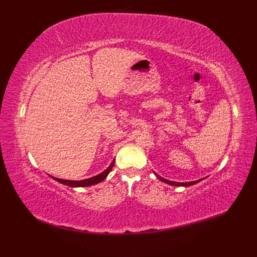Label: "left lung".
Instances as JSON below:
<instances>
[{
  "label": "left lung",
  "mask_w": 257,
  "mask_h": 257,
  "mask_svg": "<svg viewBox=\"0 0 257 257\" xmlns=\"http://www.w3.org/2000/svg\"><path fill=\"white\" fill-rule=\"evenodd\" d=\"M155 175H157V174H155ZM157 177L160 179L161 181L165 182V183H168L170 185H175V186H190V185H193V184H195V183L203 180V179H199V180H197V181H192V182H175V181H170V180H167V179L162 178L159 175H157Z\"/></svg>",
  "instance_id": "8db88e82"
}]
</instances>
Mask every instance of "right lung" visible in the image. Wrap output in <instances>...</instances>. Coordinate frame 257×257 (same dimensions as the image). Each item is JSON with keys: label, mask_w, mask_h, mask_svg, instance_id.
Returning <instances> with one entry per match:
<instances>
[{"label": "right lung", "mask_w": 257, "mask_h": 257, "mask_svg": "<svg viewBox=\"0 0 257 257\" xmlns=\"http://www.w3.org/2000/svg\"><path fill=\"white\" fill-rule=\"evenodd\" d=\"M113 164H114V160L111 162V164L108 166V168L106 170H104L102 174H99V175L94 176L92 178H89V179H85V180L73 181V180H63V179H59V178H54V177H52V178L54 179V180H57L58 182H60L62 184L68 185V186H72V188H77V186H89V185H93V184L102 182L104 179L108 176V174L110 173V170L113 167Z\"/></svg>", "instance_id": "right-lung-1"}]
</instances>
